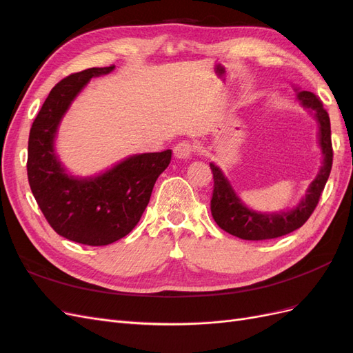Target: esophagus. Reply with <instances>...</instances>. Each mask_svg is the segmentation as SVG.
Returning <instances> with one entry per match:
<instances>
[{"label": "esophagus", "instance_id": "34e87169", "mask_svg": "<svg viewBox=\"0 0 353 353\" xmlns=\"http://www.w3.org/2000/svg\"><path fill=\"white\" fill-rule=\"evenodd\" d=\"M194 152V145L190 141H181L174 147V154L178 159H187Z\"/></svg>", "mask_w": 353, "mask_h": 353}]
</instances>
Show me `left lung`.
<instances>
[{"mask_svg":"<svg viewBox=\"0 0 353 353\" xmlns=\"http://www.w3.org/2000/svg\"><path fill=\"white\" fill-rule=\"evenodd\" d=\"M297 99L302 101L303 108L314 110L318 121L319 145H321L324 154V162L319 169V174L309 185L305 199H302L294 209L280 213H259L243 205L237 194L234 193L228 179L223 176L222 170L216 165L210 163L213 174L210 212L219 228L230 232L231 236L243 240H270L285 236V234L301 228L318 205L331 172V165H333L330 117L323 108V101L314 92L299 91Z\"/></svg>","mask_w":353,"mask_h":353,"instance_id":"left-lung-1","label":"left lung"}]
</instances>
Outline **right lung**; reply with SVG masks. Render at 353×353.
Segmentation results:
<instances>
[{"mask_svg": "<svg viewBox=\"0 0 353 353\" xmlns=\"http://www.w3.org/2000/svg\"><path fill=\"white\" fill-rule=\"evenodd\" d=\"M113 69L91 68L61 79L29 132L26 166L32 194L59 236L87 245L110 244L132 231L150 201L156 179L172 157V150L135 154L94 178L66 174L54 153L61 117L91 78Z\"/></svg>", "mask_w": 353, "mask_h": 353, "instance_id": "1", "label": "right lung"}]
</instances>
